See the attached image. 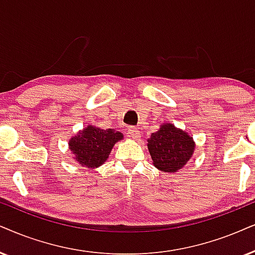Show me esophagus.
<instances>
[{
  "label": "esophagus",
  "mask_w": 255,
  "mask_h": 255,
  "mask_svg": "<svg viewBox=\"0 0 255 255\" xmlns=\"http://www.w3.org/2000/svg\"><path fill=\"white\" fill-rule=\"evenodd\" d=\"M128 135H129V137H131V138L138 140V138H140V136H141V133H140V130L136 129V128L129 127V128H128Z\"/></svg>",
  "instance_id": "obj_1"
}]
</instances>
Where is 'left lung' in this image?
<instances>
[{
    "instance_id": "obj_1",
    "label": "left lung",
    "mask_w": 255,
    "mask_h": 255,
    "mask_svg": "<svg viewBox=\"0 0 255 255\" xmlns=\"http://www.w3.org/2000/svg\"><path fill=\"white\" fill-rule=\"evenodd\" d=\"M148 150L157 169L175 173L186 165L194 151L193 137L172 124H162L148 138Z\"/></svg>"
}]
</instances>
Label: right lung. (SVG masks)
<instances>
[{
    "label": "right lung",
    "mask_w": 255,
    "mask_h": 255,
    "mask_svg": "<svg viewBox=\"0 0 255 255\" xmlns=\"http://www.w3.org/2000/svg\"><path fill=\"white\" fill-rule=\"evenodd\" d=\"M124 138V134L114 129H102L87 126L69 140V149L80 166L98 168L108 159L114 144Z\"/></svg>",
    "instance_id": "add662e5"
}]
</instances>
